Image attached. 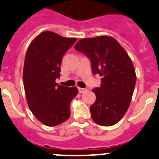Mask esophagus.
<instances>
[{
    "label": "esophagus",
    "instance_id": "obj_1",
    "mask_svg": "<svg viewBox=\"0 0 159 159\" xmlns=\"http://www.w3.org/2000/svg\"><path fill=\"white\" fill-rule=\"evenodd\" d=\"M78 90H79V93H85V92H86L87 89H82V88H79Z\"/></svg>",
    "mask_w": 159,
    "mask_h": 159
}]
</instances>
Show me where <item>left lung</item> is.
I'll list each match as a JSON object with an SVG mask.
<instances>
[{
  "mask_svg": "<svg viewBox=\"0 0 159 159\" xmlns=\"http://www.w3.org/2000/svg\"><path fill=\"white\" fill-rule=\"evenodd\" d=\"M75 49L89 57L93 74L101 77L100 86L93 89L96 96L90 107L93 121L102 126L116 124L128 110L136 84L135 69L129 56L109 36L82 39Z\"/></svg>",
  "mask_w": 159,
  "mask_h": 159,
  "instance_id": "1",
  "label": "left lung"
}]
</instances>
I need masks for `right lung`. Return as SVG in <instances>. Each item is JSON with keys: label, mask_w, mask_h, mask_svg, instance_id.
<instances>
[{"label": "right lung", "mask_w": 159, "mask_h": 159, "mask_svg": "<svg viewBox=\"0 0 159 159\" xmlns=\"http://www.w3.org/2000/svg\"><path fill=\"white\" fill-rule=\"evenodd\" d=\"M76 41L51 31L35 38L27 49L23 68V84L29 108L47 126H55L68 120L70 104L78 94L76 87L59 85L63 55Z\"/></svg>", "instance_id": "add662e5"}]
</instances>
